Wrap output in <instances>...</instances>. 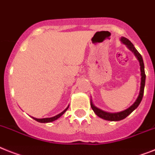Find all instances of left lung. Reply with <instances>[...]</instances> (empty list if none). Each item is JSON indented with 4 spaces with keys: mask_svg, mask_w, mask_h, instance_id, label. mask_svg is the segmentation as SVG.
I'll return each instance as SVG.
<instances>
[{
    "mask_svg": "<svg viewBox=\"0 0 155 155\" xmlns=\"http://www.w3.org/2000/svg\"><path fill=\"white\" fill-rule=\"evenodd\" d=\"M120 41L122 43L124 44V45L128 47V49L129 50L132 52V53L135 54V56L136 57L137 60L140 62V71H141V82H140V93H139V95H138L137 98L135 101L132 106H130L129 108L126 109V110H123V111L117 112V113H109V112L103 111V110H100L97 107H96L94 105L92 102V100L91 99V106L92 110H94V114L99 117L100 118H102L104 120H111V121H118V120H121L124 119L128 117L129 114H131L134 110H136V108L139 106V105L140 104L142 101V98H143V91H144V87H145V80H146V75H145V71H144V64H143V60L142 56L140 55V53L137 51V49L135 48V46L133 45V44L124 37L120 38Z\"/></svg>",
    "mask_w": 155,
    "mask_h": 155,
    "instance_id": "1",
    "label": "left lung"
}]
</instances>
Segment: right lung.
<instances>
[{
	"instance_id": "1",
	"label": "right lung",
	"mask_w": 155,
	"mask_h": 155,
	"mask_svg": "<svg viewBox=\"0 0 155 155\" xmlns=\"http://www.w3.org/2000/svg\"><path fill=\"white\" fill-rule=\"evenodd\" d=\"M68 107H69V106H68V107L66 108L65 110H64V111H62L61 114L54 116V117H53L41 118V119H38V118H35V117H31L33 118L34 120H35L36 121L40 122V123H49V122H53V121H54V120H58L59 117H61V116L63 115V114H64L66 111H67V110L68 109Z\"/></svg>"
}]
</instances>
